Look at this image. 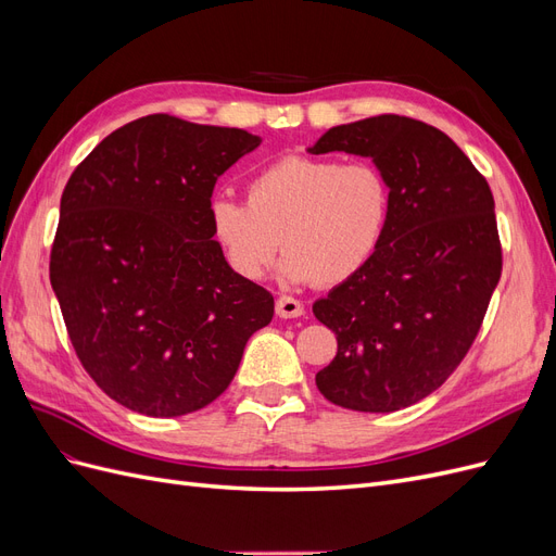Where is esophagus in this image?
I'll return each instance as SVG.
<instances>
[{
  "instance_id": "34e87169",
  "label": "esophagus",
  "mask_w": 556,
  "mask_h": 556,
  "mask_svg": "<svg viewBox=\"0 0 556 556\" xmlns=\"http://www.w3.org/2000/svg\"><path fill=\"white\" fill-rule=\"evenodd\" d=\"M276 313H278V317H285V319L301 317L304 315V304H301V301L294 296H280L276 301Z\"/></svg>"
}]
</instances>
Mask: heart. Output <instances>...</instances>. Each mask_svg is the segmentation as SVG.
<instances>
[{
    "mask_svg": "<svg viewBox=\"0 0 556 556\" xmlns=\"http://www.w3.org/2000/svg\"><path fill=\"white\" fill-rule=\"evenodd\" d=\"M249 204L215 197L208 223L227 264L260 280L280 243L292 282L341 285L380 250L392 213L390 180L374 162L288 155L248 180Z\"/></svg>",
    "mask_w": 556,
    "mask_h": 556,
    "instance_id": "b5f03b06",
    "label": "heart"
}]
</instances>
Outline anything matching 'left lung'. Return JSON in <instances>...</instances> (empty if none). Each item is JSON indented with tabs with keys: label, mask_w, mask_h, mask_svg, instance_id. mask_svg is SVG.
Masks as SVG:
<instances>
[{
	"label": "left lung",
	"mask_w": 556,
	"mask_h": 556,
	"mask_svg": "<svg viewBox=\"0 0 556 556\" xmlns=\"http://www.w3.org/2000/svg\"><path fill=\"white\" fill-rule=\"evenodd\" d=\"M333 150L380 166L392 213L371 264L313 304L339 341L315 382L341 408L394 413L439 390L476 341L503 266L494 197L447 134L406 115L331 127L308 153Z\"/></svg>",
	"instance_id": "obj_1"
}]
</instances>
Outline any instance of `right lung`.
I'll list each match as a JSON object with an SVG mask.
<instances>
[{
  "instance_id": "1",
  "label": "right lung",
  "mask_w": 556,
  "mask_h": 556,
  "mask_svg": "<svg viewBox=\"0 0 556 556\" xmlns=\"http://www.w3.org/2000/svg\"><path fill=\"white\" fill-rule=\"evenodd\" d=\"M260 143L155 113L111 131L66 182L50 285L83 368L134 413L208 406L271 323V292L233 271L208 223L215 180Z\"/></svg>"
}]
</instances>
